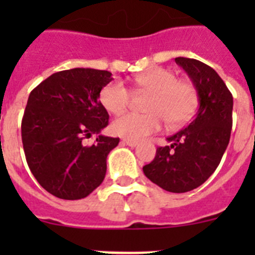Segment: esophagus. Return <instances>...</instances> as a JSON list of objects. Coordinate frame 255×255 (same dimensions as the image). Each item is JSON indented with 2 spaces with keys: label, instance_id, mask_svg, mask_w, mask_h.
Returning <instances> with one entry per match:
<instances>
[{
  "label": "esophagus",
  "instance_id": "34e87169",
  "mask_svg": "<svg viewBox=\"0 0 255 255\" xmlns=\"http://www.w3.org/2000/svg\"><path fill=\"white\" fill-rule=\"evenodd\" d=\"M123 143L126 144V145H129V147H131V148H134L138 145V141L136 140H131V139H126V138L123 139Z\"/></svg>",
  "mask_w": 255,
  "mask_h": 255
}]
</instances>
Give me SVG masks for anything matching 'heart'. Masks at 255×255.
<instances>
[{"label":"heart","mask_w":255,"mask_h":255,"mask_svg":"<svg viewBox=\"0 0 255 255\" xmlns=\"http://www.w3.org/2000/svg\"><path fill=\"white\" fill-rule=\"evenodd\" d=\"M140 89L150 93L145 110L147 114L129 112L112 123L114 134L139 140L158 131L162 124L179 126L193 116L197 107V92L193 84L177 80L168 70L153 69L135 76ZM101 103L108 112L119 115L129 106L131 94L121 82H112L103 87L100 94Z\"/></svg>","instance_id":"b5f03b06"}]
</instances>
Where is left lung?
I'll return each instance as SVG.
<instances>
[{
    "label": "left lung",
    "mask_w": 255,
    "mask_h": 255,
    "mask_svg": "<svg viewBox=\"0 0 255 255\" xmlns=\"http://www.w3.org/2000/svg\"><path fill=\"white\" fill-rule=\"evenodd\" d=\"M198 93L199 108L185 129L167 138L170 145L157 148L143 167L155 185L171 193H186L207 181L220 164L233 128V94L208 65L194 58L176 57Z\"/></svg>",
    "instance_id": "obj_1"
}]
</instances>
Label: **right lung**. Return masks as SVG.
Returning a JSON list of instances; mask_svg holds the SVG:
<instances>
[{
	"mask_svg": "<svg viewBox=\"0 0 255 255\" xmlns=\"http://www.w3.org/2000/svg\"><path fill=\"white\" fill-rule=\"evenodd\" d=\"M106 70L76 69L52 74L29 94L21 121L22 147L40 186L66 200L88 197L102 184L107 155L120 141L100 132L108 114L100 101L112 80ZM98 133L96 143L82 140Z\"/></svg>",
	"mask_w": 255,
	"mask_h": 255,
	"instance_id": "add662e5",
	"label": "right lung"
}]
</instances>
